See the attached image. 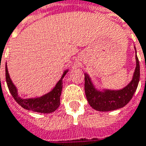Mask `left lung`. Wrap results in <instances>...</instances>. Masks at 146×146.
I'll return each mask as SVG.
<instances>
[{
  "label": "left lung",
  "mask_w": 146,
  "mask_h": 146,
  "mask_svg": "<svg viewBox=\"0 0 146 146\" xmlns=\"http://www.w3.org/2000/svg\"><path fill=\"white\" fill-rule=\"evenodd\" d=\"M137 66L133 79L124 88L119 90H98L94 86L88 74H85V93L89 104L98 111H109L123 108L132 99L140 80V64L136 56Z\"/></svg>",
  "instance_id": "1"
}]
</instances>
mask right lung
I'll use <instances>...</instances> for the list:
<instances>
[{
    "label": "right lung",
    "instance_id": "add662e5",
    "mask_svg": "<svg viewBox=\"0 0 146 146\" xmlns=\"http://www.w3.org/2000/svg\"><path fill=\"white\" fill-rule=\"evenodd\" d=\"M67 72H68V70H65L64 72L61 79L56 83V86L49 93L46 94L38 98H26V99L20 98L18 96V90L16 88V86L13 85V83L12 82L11 79L9 78L7 65L5 66V78H6V82H7L8 88L9 90V92L12 94L14 100L21 107H23L24 109L35 111V112L51 113V112H53L54 111H56L60 106V94H61L62 86H63L62 79L65 76Z\"/></svg>",
    "mask_w": 146,
    "mask_h": 146
}]
</instances>
